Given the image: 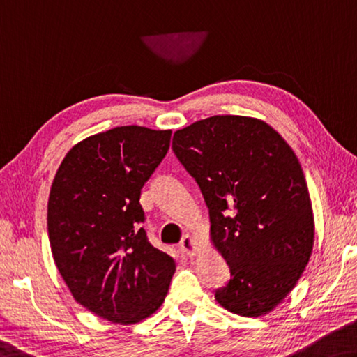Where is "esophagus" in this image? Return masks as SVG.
I'll return each instance as SVG.
<instances>
[{
  "label": "esophagus",
  "mask_w": 357,
  "mask_h": 357,
  "mask_svg": "<svg viewBox=\"0 0 357 357\" xmlns=\"http://www.w3.org/2000/svg\"><path fill=\"white\" fill-rule=\"evenodd\" d=\"M179 248H181V251H183L184 254H188V256H194L197 250H199L194 241V236L192 235H184L183 240H181V243H179Z\"/></svg>",
  "instance_id": "34e87169"
}]
</instances>
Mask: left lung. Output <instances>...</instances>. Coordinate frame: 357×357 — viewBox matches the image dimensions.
Listing matches in <instances>:
<instances>
[{
  "instance_id": "obj_1",
  "label": "left lung",
  "mask_w": 357,
  "mask_h": 357,
  "mask_svg": "<svg viewBox=\"0 0 357 357\" xmlns=\"http://www.w3.org/2000/svg\"><path fill=\"white\" fill-rule=\"evenodd\" d=\"M173 151L197 181L209 211V235L230 268L216 291L230 313H270L297 284L314 240L301 163L268 123L213 116L174 132Z\"/></svg>"
}]
</instances>
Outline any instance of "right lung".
Returning <instances> with one entry per match:
<instances>
[{
  "mask_svg": "<svg viewBox=\"0 0 357 357\" xmlns=\"http://www.w3.org/2000/svg\"><path fill=\"white\" fill-rule=\"evenodd\" d=\"M172 130L126 126L82 139L55 173L47 203L56 268L84 308L135 324L160 308L176 270L149 243L141 189L169 148Z\"/></svg>",
  "mask_w": 357,
  "mask_h": 357,
  "instance_id": "1",
  "label": "right lung"
}]
</instances>
